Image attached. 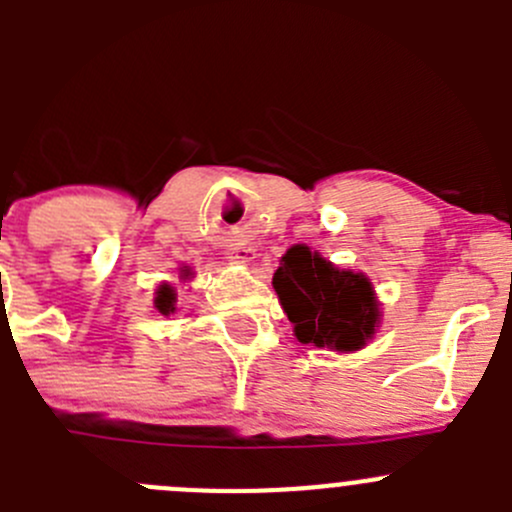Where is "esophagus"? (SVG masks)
I'll use <instances>...</instances> for the list:
<instances>
[{
    "label": "esophagus",
    "mask_w": 512,
    "mask_h": 512,
    "mask_svg": "<svg viewBox=\"0 0 512 512\" xmlns=\"http://www.w3.org/2000/svg\"><path fill=\"white\" fill-rule=\"evenodd\" d=\"M230 257H232V260H237V262H250L252 257H255V247L245 245V242H242V245L232 247Z\"/></svg>",
    "instance_id": "34e87169"
}]
</instances>
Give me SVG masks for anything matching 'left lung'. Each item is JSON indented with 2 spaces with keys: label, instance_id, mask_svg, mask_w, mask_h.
Returning a JSON list of instances; mask_svg holds the SVG:
<instances>
[{
  "label": "left lung",
  "instance_id": "obj_1",
  "mask_svg": "<svg viewBox=\"0 0 512 512\" xmlns=\"http://www.w3.org/2000/svg\"><path fill=\"white\" fill-rule=\"evenodd\" d=\"M272 285L302 344L354 352L374 337L379 304L364 275L339 270L309 247L294 245Z\"/></svg>",
  "mask_w": 512,
  "mask_h": 512
}]
</instances>
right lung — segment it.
I'll return each instance as SVG.
<instances>
[{
    "mask_svg": "<svg viewBox=\"0 0 512 512\" xmlns=\"http://www.w3.org/2000/svg\"><path fill=\"white\" fill-rule=\"evenodd\" d=\"M156 307L160 314L175 312V289L170 285H160L156 292Z\"/></svg>",
    "mask_w": 512,
    "mask_h": 512,
    "instance_id": "1",
    "label": "right lung"
}]
</instances>
